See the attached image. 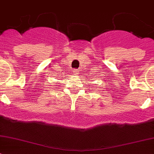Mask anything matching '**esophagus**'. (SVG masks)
<instances>
[{
    "label": "esophagus",
    "mask_w": 154,
    "mask_h": 154,
    "mask_svg": "<svg viewBox=\"0 0 154 154\" xmlns=\"http://www.w3.org/2000/svg\"><path fill=\"white\" fill-rule=\"evenodd\" d=\"M72 71H73V72H74L75 75H76V74H78V73H77V72H78V70H77V69H73V70H72Z\"/></svg>",
    "instance_id": "1"
}]
</instances>
